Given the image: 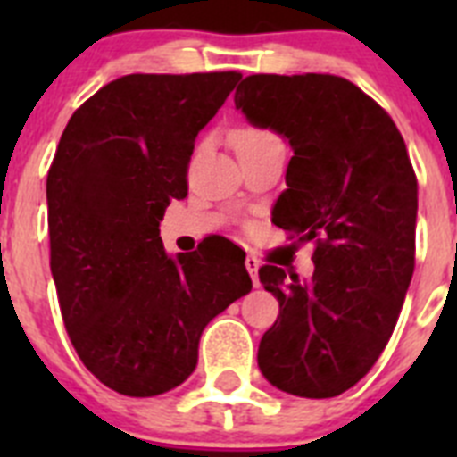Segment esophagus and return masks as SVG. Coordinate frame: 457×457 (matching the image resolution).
<instances>
[{
	"label": "esophagus",
	"instance_id": "1",
	"mask_svg": "<svg viewBox=\"0 0 457 457\" xmlns=\"http://www.w3.org/2000/svg\"><path fill=\"white\" fill-rule=\"evenodd\" d=\"M245 265H247V272H249V277H252L253 286L261 284V281H258V268H261L258 258L256 256H247V258H245Z\"/></svg>",
	"mask_w": 457,
	"mask_h": 457
}]
</instances>
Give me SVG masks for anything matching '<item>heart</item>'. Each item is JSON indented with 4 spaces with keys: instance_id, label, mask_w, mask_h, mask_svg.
Masks as SVG:
<instances>
[{
    "instance_id": "1",
    "label": "heart",
    "mask_w": 457,
    "mask_h": 457,
    "mask_svg": "<svg viewBox=\"0 0 457 457\" xmlns=\"http://www.w3.org/2000/svg\"><path fill=\"white\" fill-rule=\"evenodd\" d=\"M277 137L270 130H263V128H253V125H247V128H240L233 137V144L236 148L240 146H253V144H265V141H274Z\"/></svg>"
}]
</instances>
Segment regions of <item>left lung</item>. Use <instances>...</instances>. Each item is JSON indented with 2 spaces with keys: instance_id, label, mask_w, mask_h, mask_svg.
I'll list each match as a JSON object with an SVG mask.
<instances>
[{
  "instance_id": "1",
  "label": "left lung",
  "mask_w": 457,
  "mask_h": 457,
  "mask_svg": "<svg viewBox=\"0 0 457 457\" xmlns=\"http://www.w3.org/2000/svg\"><path fill=\"white\" fill-rule=\"evenodd\" d=\"M236 107L293 148L272 221L316 242L313 277L258 270L278 318L258 345L270 385L332 398L364 378L389 343L414 272L417 176L401 132L337 75H249Z\"/></svg>"
}]
</instances>
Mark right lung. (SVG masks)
<instances>
[{
	"label": "right lung",
	"mask_w": 457,
	"mask_h": 457,
	"mask_svg": "<svg viewBox=\"0 0 457 457\" xmlns=\"http://www.w3.org/2000/svg\"><path fill=\"white\" fill-rule=\"evenodd\" d=\"M240 72L125 75L71 116L47 171L50 268L63 325L109 389L183 385L217 313L252 290L236 245L169 256L160 221L187 196L196 135Z\"/></svg>",
	"instance_id": "add662e5"
}]
</instances>
